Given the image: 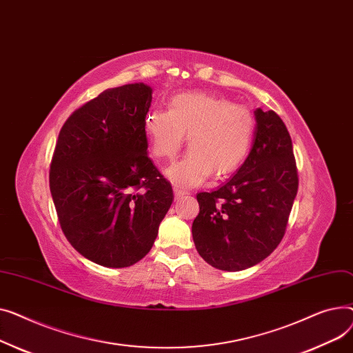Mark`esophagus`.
I'll list each match as a JSON object with an SVG mask.
<instances>
[{
  "label": "esophagus",
  "mask_w": 353,
  "mask_h": 353,
  "mask_svg": "<svg viewBox=\"0 0 353 353\" xmlns=\"http://www.w3.org/2000/svg\"><path fill=\"white\" fill-rule=\"evenodd\" d=\"M174 194H175V198H176V199H179V198H182L186 192H185L182 188H179V186H176V185H175V186H174Z\"/></svg>",
  "instance_id": "esophagus-1"
}]
</instances>
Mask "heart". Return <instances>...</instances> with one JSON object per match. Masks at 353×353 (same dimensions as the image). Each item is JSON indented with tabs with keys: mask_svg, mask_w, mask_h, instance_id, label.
I'll return each instance as SVG.
<instances>
[{
	"mask_svg": "<svg viewBox=\"0 0 353 353\" xmlns=\"http://www.w3.org/2000/svg\"><path fill=\"white\" fill-rule=\"evenodd\" d=\"M143 128L151 154L163 161L176 157L186 135L190 151L167 176L176 186H198L212 172L222 178L241 167L251 150L255 119L250 110L223 98L186 92L171 99L168 112H150Z\"/></svg>",
	"mask_w": 353,
	"mask_h": 353,
	"instance_id": "b5f03b06",
	"label": "heart"
}]
</instances>
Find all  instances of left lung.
I'll use <instances>...</instances> for the list:
<instances>
[{
    "label": "left lung",
    "instance_id": "8db88e82",
    "mask_svg": "<svg viewBox=\"0 0 353 353\" xmlns=\"http://www.w3.org/2000/svg\"><path fill=\"white\" fill-rule=\"evenodd\" d=\"M255 137L238 172L212 192L196 195L192 223L198 254L221 271H242L274 252L298 192L292 139L274 111H255Z\"/></svg>",
    "mask_w": 353,
    "mask_h": 353
}]
</instances>
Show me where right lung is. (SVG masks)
Returning <instances> with one entry per match:
<instances>
[{
  "instance_id": "1",
  "label": "right lung",
  "mask_w": 353,
  "mask_h": 353,
  "mask_svg": "<svg viewBox=\"0 0 353 353\" xmlns=\"http://www.w3.org/2000/svg\"><path fill=\"white\" fill-rule=\"evenodd\" d=\"M152 88H110L62 125L50 190L61 230L75 250L107 268L147 255L174 201L171 183L147 155L145 118Z\"/></svg>"
}]
</instances>
